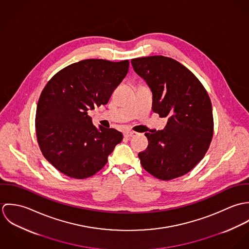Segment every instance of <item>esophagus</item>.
<instances>
[{"label": "esophagus", "instance_id": "1", "mask_svg": "<svg viewBox=\"0 0 249 249\" xmlns=\"http://www.w3.org/2000/svg\"><path fill=\"white\" fill-rule=\"evenodd\" d=\"M136 134H137L136 132H134V131H129V130H127V131H124V137H127V138L134 137Z\"/></svg>", "mask_w": 249, "mask_h": 249}]
</instances>
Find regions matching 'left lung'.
Here are the masks:
<instances>
[{"mask_svg": "<svg viewBox=\"0 0 249 249\" xmlns=\"http://www.w3.org/2000/svg\"><path fill=\"white\" fill-rule=\"evenodd\" d=\"M134 71L152 92V111L168 117L163 130L144 133L138 156L142 167L161 180L182 177L204 157L212 141L213 111L198 78L177 60L153 55L131 59Z\"/></svg>", "mask_w": 249, "mask_h": 249, "instance_id": "8db88e82", "label": "left lung"}]
</instances>
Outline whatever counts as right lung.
Wrapping results in <instances>:
<instances>
[{"label": "right lung", "instance_id": "obj_1", "mask_svg": "<svg viewBox=\"0 0 249 249\" xmlns=\"http://www.w3.org/2000/svg\"><path fill=\"white\" fill-rule=\"evenodd\" d=\"M128 66V60H81L56 72L43 89L36 108L37 142L44 157L63 175L94 176L122 142V132L101 125L98 129L87 111L107 105Z\"/></svg>", "mask_w": 249, "mask_h": 249}]
</instances>
